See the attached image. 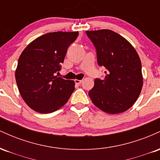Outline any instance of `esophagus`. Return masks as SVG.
Instances as JSON below:
<instances>
[{
  "instance_id": "obj_1",
  "label": "esophagus",
  "mask_w": 160,
  "mask_h": 160,
  "mask_svg": "<svg viewBox=\"0 0 160 160\" xmlns=\"http://www.w3.org/2000/svg\"><path fill=\"white\" fill-rule=\"evenodd\" d=\"M74 81H75V83H77V84H80L82 82L81 80H75Z\"/></svg>"
}]
</instances>
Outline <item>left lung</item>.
<instances>
[{
  "label": "left lung",
  "mask_w": 160,
  "mask_h": 160,
  "mask_svg": "<svg viewBox=\"0 0 160 160\" xmlns=\"http://www.w3.org/2000/svg\"><path fill=\"white\" fill-rule=\"evenodd\" d=\"M86 33L96 49L98 65L106 68L104 79H95L89 92L92 102L111 114L127 111L136 102L143 86L141 62L136 50L111 30Z\"/></svg>",
  "instance_id": "left-lung-1"
}]
</instances>
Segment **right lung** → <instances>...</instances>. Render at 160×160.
I'll return each instance as SVG.
<instances>
[{
	"label": "right lung",
	"mask_w": 160,
	"mask_h": 160,
	"mask_svg": "<svg viewBox=\"0 0 160 160\" xmlns=\"http://www.w3.org/2000/svg\"><path fill=\"white\" fill-rule=\"evenodd\" d=\"M78 32H57L39 37L22 52L15 76L25 102L40 113L57 111L74 90V80L55 76L61 70L68 48Z\"/></svg>",
	"instance_id": "add662e5"
}]
</instances>
